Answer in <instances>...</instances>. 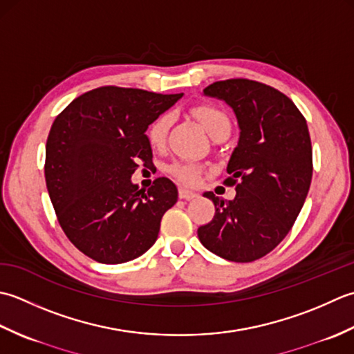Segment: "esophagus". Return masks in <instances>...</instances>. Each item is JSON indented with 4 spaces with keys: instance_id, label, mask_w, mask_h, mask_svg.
Here are the masks:
<instances>
[{
    "instance_id": "esophagus-1",
    "label": "esophagus",
    "mask_w": 354,
    "mask_h": 354,
    "mask_svg": "<svg viewBox=\"0 0 354 354\" xmlns=\"http://www.w3.org/2000/svg\"><path fill=\"white\" fill-rule=\"evenodd\" d=\"M198 194L196 191H191L187 189V187H178V197L180 198H185V200H191V198H196Z\"/></svg>"
}]
</instances>
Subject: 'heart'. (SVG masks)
<instances>
[{"label":"heart","mask_w":354,"mask_h":354,"mask_svg":"<svg viewBox=\"0 0 354 354\" xmlns=\"http://www.w3.org/2000/svg\"><path fill=\"white\" fill-rule=\"evenodd\" d=\"M194 116L197 118V120L206 129V133L209 136L215 134L223 128H230V120L225 114V111H221L220 108L212 106V105H200L196 106L192 110ZM172 116L169 113H163L158 116L153 124H151L147 129V137L149 143L153 147H162L165 140H167V134H168V128L171 125ZM172 176L177 177L180 182L187 183V185H196L198 183L200 176H201V169L196 165L191 163H176L174 167L171 168Z\"/></svg>","instance_id":"heart-1"}]
</instances>
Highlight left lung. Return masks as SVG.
Listing matches in <instances>:
<instances>
[{"mask_svg": "<svg viewBox=\"0 0 354 354\" xmlns=\"http://www.w3.org/2000/svg\"><path fill=\"white\" fill-rule=\"evenodd\" d=\"M203 95L232 108L240 137L226 168L235 198L205 192L215 215L197 234L215 255L254 261L284 240L304 206L313 174L307 122L283 93L249 79L214 82Z\"/></svg>", "mask_w": 354, "mask_h": 354, "instance_id": "left-lung-1", "label": "left lung"}]
</instances>
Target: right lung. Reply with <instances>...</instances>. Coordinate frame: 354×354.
<instances>
[{"instance_id":"right-lung-1","label":"right lung","mask_w":354,"mask_h":354,"mask_svg":"<svg viewBox=\"0 0 354 354\" xmlns=\"http://www.w3.org/2000/svg\"><path fill=\"white\" fill-rule=\"evenodd\" d=\"M182 96L100 86L71 100L50 128V200L68 240L95 261L120 264L145 254L176 205L169 178L154 180L147 191L131 176L137 163L153 158L148 127Z\"/></svg>"}]
</instances>
